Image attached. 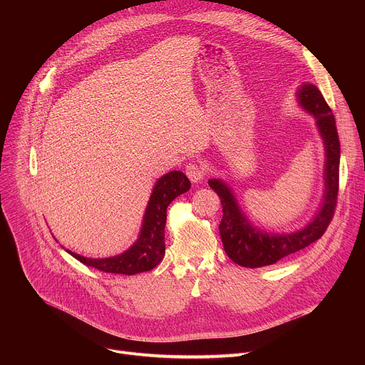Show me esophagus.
Returning <instances> with one entry per match:
<instances>
[{
    "label": "esophagus",
    "instance_id": "esophagus-1",
    "mask_svg": "<svg viewBox=\"0 0 365 365\" xmlns=\"http://www.w3.org/2000/svg\"><path fill=\"white\" fill-rule=\"evenodd\" d=\"M185 172H186V176L189 178V180L192 183H197L205 178V169L197 163H189L186 166Z\"/></svg>",
    "mask_w": 365,
    "mask_h": 365
}]
</instances>
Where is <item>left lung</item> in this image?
<instances>
[{
  "mask_svg": "<svg viewBox=\"0 0 365 365\" xmlns=\"http://www.w3.org/2000/svg\"><path fill=\"white\" fill-rule=\"evenodd\" d=\"M299 106L317 120L318 131L325 144V192L315 218L304 228L290 234H269L252 227L237 203L232 190L221 179H211L210 186L222 203L220 234L227 255L242 267L257 269L277 263L279 259L318 241L332 221L339 185V138L334 114L321 91L303 83L296 93Z\"/></svg>",
  "mask_w": 365,
  "mask_h": 365,
  "instance_id": "8db88e82",
  "label": "left lung"
}]
</instances>
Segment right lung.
Listing matches in <instances>:
<instances>
[{
    "instance_id": "add662e5",
    "label": "right lung",
    "mask_w": 365,
    "mask_h": 365,
    "mask_svg": "<svg viewBox=\"0 0 365 365\" xmlns=\"http://www.w3.org/2000/svg\"><path fill=\"white\" fill-rule=\"evenodd\" d=\"M190 189V182L185 173L173 170L155 182L150 195L143 225L137 241L123 254L108 258H86L66 250L72 257L85 266L93 267L103 273L133 276L150 272L165 257V227L166 211L170 202Z\"/></svg>"
}]
</instances>
